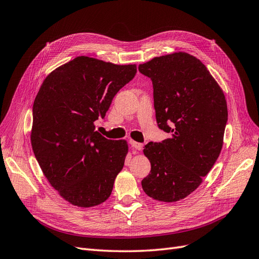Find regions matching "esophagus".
<instances>
[{
  "label": "esophagus",
  "mask_w": 259,
  "mask_h": 259,
  "mask_svg": "<svg viewBox=\"0 0 259 259\" xmlns=\"http://www.w3.org/2000/svg\"><path fill=\"white\" fill-rule=\"evenodd\" d=\"M130 144H131V146L133 148L137 149V150H142L143 149V144H142V143H138V142H135V141L130 140Z\"/></svg>",
  "instance_id": "esophagus-1"
}]
</instances>
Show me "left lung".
Returning a JSON list of instances; mask_svg holds the SVG:
<instances>
[{"instance_id": "8db88e82", "label": "left lung", "mask_w": 259, "mask_h": 259, "mask_svg": "<svg viewBox=\"0 0 259 259\" xmlns=\"http://www.w3.org/2000/svg\"><path fill=\"white\" fill-rule=\"evenodd\" d=\"M154 86L158 127L170 138L149 142L144 192L160 202L187 197L203 183L221 152L227 122L223 91L195 56L176 52L139 66Z\"/></svg>"}]
</instances>
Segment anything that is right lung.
I'll return each instance as SVG.
<instances>
[{"label":"right lung","mask_w":259,"mask_h":259,"mask_svg":"<svg viewBox=\"0 0 259 259\" xmlns=\"http://www.w3.org/2000/svg\"><path fill=\"white\" fill-rule=\"evenodd\" d=\"M136 73V65L78 56L48 75L36 96L34 155L50 185L74 206H97L112 193L128 144L105 139L94 121L104 118L114 96Z\"/></svg>","instance_id":"obj_1"}]
</instances>
